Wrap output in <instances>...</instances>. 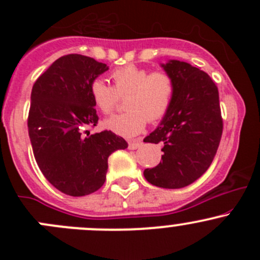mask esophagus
Returning a JSON list of instances; mask_svg holds the SVG:
<instances>
[{
    "instance_id": "34e87169",
    "label": "esophagus",
    "mask_w": 260,
    "mask_h": 260,
    "mask_svg": "<svg viewBox=\"0 0 260 260\" xmlns=\"http://www.w3.org/2000/svg\"><path fill=\"white\" fill-rule=\"evenodd\" d=\"M128 146H129L131 149H137V148H140V147H142V140H141V138H137V140L129 141V143H128Z\"/></svg>"
}]
</instances>
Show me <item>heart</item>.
<instances>
[{"instance_id":"heart-1","label":"heart","mask_w":260,"mask_h":260,"mask_svg":"<svg viewBox=\"0 0 260 260\" xmlns=\"http://www.w3.org/2000/svg\"><path fill=\"white\" fill-rule=\"evenodd\" d=\"M113 86L102 79L90 84V94L96 108L104 114H111L119 102V96L127 95L128 111L104 120V125L112 132L124 137L138 135L146 127L147 120L157 122L166 115L174 102L176 85L166 72H154L125 65L112 72Z\"/></svg>"}]
</instances>
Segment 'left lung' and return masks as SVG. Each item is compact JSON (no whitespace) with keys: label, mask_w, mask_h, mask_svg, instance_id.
Listing matches in <instances>:
<instances>
[{"label":"left lung","mask_w":260,"mask_h":260,"mask_svg":"<svg viewBox=\"0 0 260 260\" xmlns=\"http://www.w3.org/2000/svg\"><path fill=\"white\" fill-rule=\"evenodd\" d=\"M176 85L174 102L145 142L161 143V162L143 175L162 188H181L203 176L216 154L222 118L216 84L199 68L170 60L162 64Z\"/></svg>","instance_id":"left-lung-1"}]
</instances>
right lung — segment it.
Listing matches in <instances>:
<instances>
[{"instance_id":"obj_1","label":"right lung","mask_w":260,"mask_h":260,"mask_svg":"<svg viewBox=\"0 0 260 260\" xmlns=\"http://www.w3.org/2000/svg\"><path fill=\"white\" fill-rule=\"evenodd\" d=\"M108 70L93 57L69 54L52 62L31 90L27 118L34 156L46 180L70 196H85L106 181L108 157L128 143L98 123L90 84Z\"/></svg>"}]
</instances>
